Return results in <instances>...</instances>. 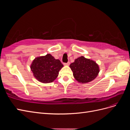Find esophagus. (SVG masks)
<instances>
[{"mask_svg":"<svg viewBox=\"0 0 130 130\" xmlns=\"http://www.w3.org/2000/svg\"><path fill=\"white\" fill-rule=\"evenodd\" d=\"M69 64H70L69 62H68L67 63H64V65H65V66H69Z\"/></svg>","mask_w":130,"mask_h":130,"instance_id":"34e87169","label":"esophagus"}]
</instances>
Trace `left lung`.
<instances>
[{
    "label": "left lung",
    "mask_w": 130,
    "mask_h": 130,
    "mask_svg": "<svg viewBox=\"0 0 130 130\" xmlns=\"http://www.w3.org/2000/svg\"><path fill=\"white\" fill-rule=\"evenodd\" d=\"M70 67L73 72L74 77L80 83H87L97 76L99 72V66L96 63L81 56L70 64Z\"/></svg>",
    "instance_id": "1"
}]
</instances>
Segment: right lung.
Listing matches in <instances>:
<instances>
[{"instance_id":"1","label":"right lung","mask_w":130,"mask_h":130,"mask_svg":"<svg viewBox=\"0 0 130 130\" xmlns=\"http://www.w3.org/2000/svg\"><path fill=\"white\" fill-rule=\"evenodd\" d=\"M63 66L60 60L55 59L49 54L35 58L31 66V69L37 80L43 83H50L57 77Z\"/></svg>"}]
</instances>
